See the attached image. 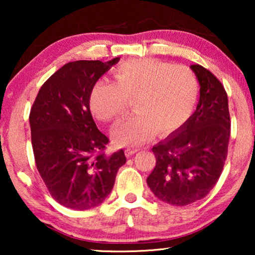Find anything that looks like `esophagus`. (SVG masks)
<instances>
[{
	"mask_svg": "<svg viewBox=\"0 0 255 255\" xmlns=\"http://www.w3.org/2000/svg\"><path fill=\"white\" fill-rule=\"evenodd\" d=\"M138 152V148H127L125 149V155L127 156H131L133 155L134 153Z\"/></svg>",
	"mask_w": 255,
	"mask_h": 255,
	"instance_id": "34e87169",
	"label": "esophagus"
}]
</instances>
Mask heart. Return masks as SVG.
<instances>
[{
  "instance_id": "b5f03b06",
  "label": "heart",
  "mask_w": 255,
  "mask_h": 255,
  "mask_svg": "<svg viewBox=\"0 0 255 255\" xmlns=\"http://www.w3.org/2000/svg\"><path fill=\"white\" fill-rule=\"evenodd\" d=\"M115 82L100 80L89 97L97 120L117 121L132 101L134 114L115 128L120 146L142 144L153 134L167 135L186 123L198 96V81L190 68L152 58L134 59L115 69Z\"/></svg>"
}]
</instances>
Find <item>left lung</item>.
Returning a JSON list of instances; mask_svg holds the SVG:
<instances>
[{
    "instance_id": "left-lung-1",
    "label": "left lung",
    "mask_w": 255,
    "mask_h": 255,
    "mask_svg": "<svg viewBox=\"0 0 255 255\" xmlns=\"http://www.w3.org/2000/svg\"><path fill=\"white\" fill-rule=\"evenodd\" d=\"M190 68L200 83L195 113L165 140L153 146L155 167L147 184L159 200L183 207L207 196L221 176L231 132L228 94L201 65Z\"/></svg>"
}]
</instances>
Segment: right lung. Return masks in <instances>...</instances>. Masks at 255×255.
<instances>
[{
	"label": "right lung",
	"instance_id": "1",
	"mask_svg": "<svg viewBox=\"0 0 255 255\" xmlns=\"http://www.w3.org/2000/svg\"><path fill=\"white\" fill-rule=\"evenodd\" d=\"M118 61L68 62L41 86L31 108L37 169L51 196L66 208L87 210L102 203L127 162L123 149L104 154L109 139L89 108L93 87Z\"/></svg>",
	"mask_w": 255,
	"mask_h": 255
}]
</instances>
